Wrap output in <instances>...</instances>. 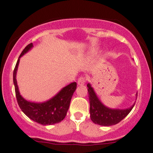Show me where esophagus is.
I'll list each match as a JSON object with an SVG mask.
<instances>
[{"label": "esophagus", "instance_id": "34e87169", "mask_svg": "<svg viewBox=\"0 0 153 153\" xmlns=\"http://www.w3.org/2000/svg\"><path fill=\"white\" fill-rule=\"evenodd\" d=\"M85 82H86V78H84V77H83V76H81V77H80L79 78H78V85H84V84H85Z\"/></svg>", "mask_w": 153, "mask_h": 153}]
</instances>
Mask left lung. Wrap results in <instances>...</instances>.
I'll list each match as a JSON object with an SVG mask.
<instances>
[{
  "mask_svg": "<svg viewBox=\"0 0 153 153\" xmlns=\"http://www.w3.org/2000/svg\"><path fill=\"white\" fill-rule=\"evenodd\" d=\"M89 93V100L90 108L89 113L92 122L101 126H112L115 125L123 119L130 112L135 104L128 109H110L101 102L97 97L91 84H87Z\"/></svg>",
  "mask_w": 153,
  "mask_h": 153,
  "instance_id": "obj_1",
  "label": "left lung"
}]
</instances>
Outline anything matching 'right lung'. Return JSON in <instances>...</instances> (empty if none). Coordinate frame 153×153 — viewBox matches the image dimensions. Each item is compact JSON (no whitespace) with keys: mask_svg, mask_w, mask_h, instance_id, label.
I'll list each match as a JSON object with an SVG mask.
<instances>
[{"mask_svg":"<svg viewBox=\"0 0 153 153\" xmlns=\"http://www.w3.org/2000/svg\"><path fill=\"white\" fill-rule=\"evenodd\" d=\"M33 47L28 44L20 55L13 72V82L15 85L17 101L21 110L31 120L42 125H52L61 122L65 118L69 109L71 98L77 87L76 82H72L63 88L56 95L43 103L30 102L20 95L16 81V73L20 58Z\"/></svg>","mask_w":153,"mask_h":153,"instance_id":"1","label":"right lung"}]
</instances>
